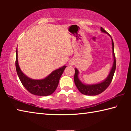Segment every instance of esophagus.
I'll return each instance as SVG.
<instances>
[{
  "label": "esophagus",
  "mask_w": 131,
  "mask_h": 131,
  "mask_svg": "<svg viewBox=\"0 0 131 131\" xmlns=\"http://www.w3.org/2000/svg\"><path fill=\"white\" fill-rule=\"evenodd\" d=\"M69 65H74V62L72 61H70L69 62Z\"/></svg>",
  "instance_id": "esophagus-1"
}]
</instances>
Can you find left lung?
Instances as JSON below:
<instances>
[{
	"mask_svg": "<svg viewBox=\"0 0 131 131\" xmlns=\"http://www.w3.org/2000/svg\"><path fill=\"white\" fill-rule=\"evenodd\" d=\"M101 30L102 32L105 33L107 34L108 36H110L112 39V52L113 56V63L112 68L111 69L110 72L108 74V76L101 83H98L96 84H86L82 83L80 80L79 78V72L77 69L74 68L75 73L74 76V83L76 84V86L77 89L80 92L81 94L85 95H90V96H94L101 94L103 92L108 86L112 81L113 77L115 70L116 68V58L114 55V43L113 41V39L110 35L102 27H101Z\"/></svg>",
	"mask_w": 131,
	"mask_h": 131,
	"instance_id": "obj_1",
	"label": "left lung"
}]
</instances>
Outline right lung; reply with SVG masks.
I'll use <instances>...</instances> for the list:
<instances>
[{
    "instance_id": "right-lung-1",
    "label": "right lung",
    "mask_w": 131,
    "mask_h": 131,
    "mask_svg": "<svg viewBox=\"0 0 131 131\" xmlns=\"http://www.w3.org/2000/svg\"><path fill=\"white\" fill-rule=\"evenodd\" d=\"M15 67L18 76L24 87L31 94L38 96H48L57 89L59 79L66 66L64 65L52 72L45 78L40 80L30 79L19 68L18 61V51L16 50Z\"/></svg>"
}]
</instances>
